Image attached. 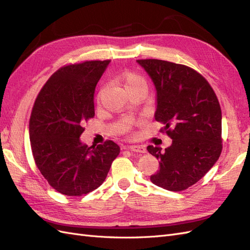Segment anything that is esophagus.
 <instances>
[{
	"mask_svg": "<svg viewBox=\"0 0 250 250\" xmlns=\"http://www.w3.org/2000/svg\"><path fill=\"white\" fill-rule=\"evenodd\" d=\"M128 150L133 151V152H137V153H146L147 150L146 148L142 146V145H132V146H128L127 147Z\"/></svg>",
	"mask_w": 250,
	"mask_h": 250,
	"instance_id": "34e87169",
	"label": "esophagus"
}]
</instances>
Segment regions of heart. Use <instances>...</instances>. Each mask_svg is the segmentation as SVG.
Returning <instances> with one entry per match:
<instances>
[{"label": "heart", "mask_w": 250, "mask_h": 250, "mask_svg": "<svg viewBox=\"0 0 250 250\" xmlns=\"http://www.w3.org/2000/svg\"><path fill=\"white\" fill-rule=\"evenodd\" d=\"M121 81H122V84H123L125 90H129V89L135 88V87H146L147 88L145 79L135 73L127 72V73L123 74L122 78H121ZM101 94H102V92H101Z\"/></svg>", "instance_id": "1"}]
</instances>
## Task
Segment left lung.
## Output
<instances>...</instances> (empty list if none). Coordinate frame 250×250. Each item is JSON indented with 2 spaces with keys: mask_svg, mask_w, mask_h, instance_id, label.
Masks as SVG:
<instances>
[{
  "mask_svg": "<svg viewBox=\"0 0 250 250\" xmlns=\"http://www.w3.org/2000/svg\"><path fill=\"white\" fill-rule=\"evenodd\" d=\"M137 62L152 80L156 90L154 118L165 124L171 146H148L160 161L150 180L165 190L179 192L199 181L222 151V113L213 88L191 67L160 59Z\"/></svg>",
  "mask_w": 250,
  "mask_h": 250,
  "instance_id": "left-lung-1",
  "label": "left lung"
}]
</instances>
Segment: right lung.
<instances>
[{"label": "right lung", "instance_id": "add662e5", "mask_svg": "<svg viewBox=\"0 0 250 250\" xmlns=\"http://www.w3.org/2000/svg\"><path fill=\"white\" fill-rule=\"evenodd\" d=\"M110 60L62 67L37 96L29 122L32 154L49 185L66 196L99 188L120 153L115 142L87 147L80 140L82 123L95 116L94 94Z\"/></svg>", "mask_w": 250, "mask_h": 250}]
</instances>
